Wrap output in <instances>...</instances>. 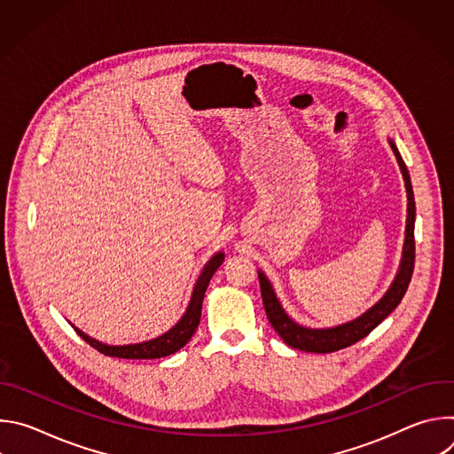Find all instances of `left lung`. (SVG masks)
Segmentation results:
<instances>
[{
  "label": "left lung",
  "instance_id": "8db88e82",
  "mask_svg": "<svg viewBox=\"0 0 454 454\" xmlns=\"http://www.w3.org/2000/svg\"><path fill=\"white\" fill-rule=\"evenodd\" d=\"M390 147L397 158V163L401 167L406 192H408V219H406V239H404V249H403V258H401V266L397 271V277L390 289L386 291V294L372 307L368 309L363 316H359L354 321L343 323V325L333 327V329H307L298 325L296 321H293L287 312L282 309L270 280L262 271H258V282H261V293H262V301L264 309L268 314V319L273 325V329L278 333V336L293 348L303 350V352H316V354H329L336 352L341 348H347L359 340L366 338L379 323L387 316L392 314V310L401 303L404 298L408 286L411 282L413 268H415V198H413V188H411V179L410 172L406 168V163L395 147L392 140Z\"/></svg>",
  "mask_w": 454,
  "mask_h": 454
}]
</instances>
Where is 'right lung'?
Listing matches in <instances>:
<instances>
[{"label":"right lung","mask_w":454,"mask_h":454,"mask_svg":"<svg viewBox=\"0 0 454 454\" xmlns=\"http://www.w3.org/2000/svg\"><path fill=\"white\" fill-rule=\"evenodd\" d=\"M224 262V253L219 251L217 254H214L210 261L207 262V266L203 268L196 286H193L192 291V298L190 303L186 307V312L183 314V317L176 323V325L161 334L156 340L151 341H144V343H135V345H121V347H111V345H104L93 338H90L88 334H84L82 331H79L75 325H72L77 334L90 343L95 350H98L104 356L109 357H120V359H158V357H167L174 352H177L179 348H183L190 338L196 333L200 319H201V307H203V298L207 293V287L210 284V278L214 277V273L219 270V266Z\"/></svg>","instance_id":"obj_1"}]
</instances>
